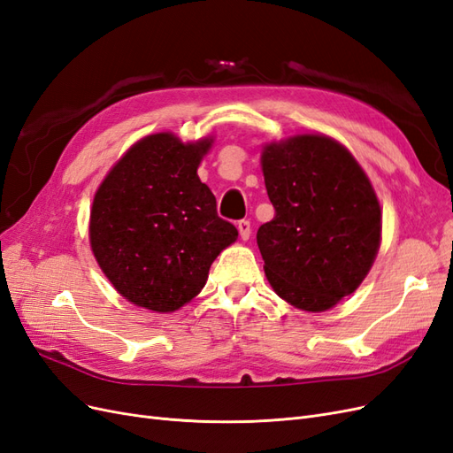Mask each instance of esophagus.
Wrapping results in <instances>:
<instances>
[{"label": "esophagus", "instance_id": "esophagus-1", "mask_svg": "<svg viewBox=\"0 0 453 453\" xmlns=\"http://www.w3.org/2000/svg\"><path fill=\"white\" fill-rule=\"evenodd\" d=\"M238 230H240L242 240H249V236H251V223H249L247 219L238 221Z\"/></svg>", "mask_w": 453, "mask_h": 453}]
</instances>
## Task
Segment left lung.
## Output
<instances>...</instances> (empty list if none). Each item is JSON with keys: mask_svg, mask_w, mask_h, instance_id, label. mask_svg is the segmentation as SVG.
Instances as JSON below:
<instances>
[{"mask_svg": "<svg viewBox=\"0 0 453 453\" xmlns=\"http://www.w3.org/2000/svg\"><path fill=\"white\" fill-rule=\"evenodd\" d=\"M262 173L275 208L257 232L270 285L298 309H332L360 287L379 253L375 189L352 153L324 134L264 146Z\"/></svg>", "mask_w": 453, "mask_h": 453, "instance_id": "obj_1", "label": "left lung"}]
</instances>
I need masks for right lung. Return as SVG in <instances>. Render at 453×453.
<instances>
[{
	"label": "right lung",
	"instance_id": "obj_1",
	"mask_svg": "<svg viewBox=\"0 0 453 453\" xmlns=\"http://www.w3.org/2000/svg\"><path fill=\"white\" fill-rule=\"evenodd\" d=\"M211 142L183 144L173 133L138 140L93 198L91 251L114 288L138 307L173 313L191 302L211 262L238 238L196 174Z\"/></svg>",
	"mask_w": 453,
	"mask_h": 453
}]
</instances>
